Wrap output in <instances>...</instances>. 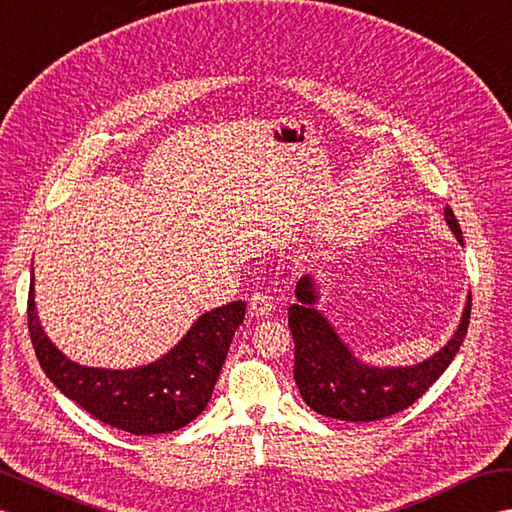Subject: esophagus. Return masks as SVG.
Returning <instances> with one entry per match:
<instances>
[{"label": "esophagus", "instance_id": "obj_1", "mask_svg": "<svg viewBox=\"0 0 512 512\" xmlns=\"http://www.w3.org/2000/svg\"><path fill=\"white\" fill-rule=\"evenodd\" d=\"M248 309H251V316H257V318L270 316L272 298L266 292H255L251 296V303H248Z\"/></svg>", "mask_w": 512, "mask_h": 512}]
</instances>
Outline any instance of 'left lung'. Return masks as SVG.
I'll list each match as a JSON object with an SVG mask.
<instances>
[{"label":"left lung","mask_w":512,"mask_h":512,"mask_svg":"<svg viewBox=\"0 0 512 512\" xmlns=\"http://www.w3.org/2000/svg\"><path fill=\"white\" fill-rule=\"evenodd\" d=\"M443 216L463 244L461 225L450 205H445ZM318 294L316 281L307 274L296 285L298 303L287 311L294 337V381L307 406L342 422H376L409 409L448 370L467 335L471 316V296H467L461 324L437 355L409 368H372L352 357L329 320L316 309Z\"/></svg>","instance_id":"obj_1"}]
</instances>
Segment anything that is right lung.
Here are the masks:
<instances>
[{"instance_id": "1", "label": "right lung", "mask_w": 512, "mask_h": 512, "mask_svg": "<svg viewBox=\"0 0 512 512\" xmlns=\"http://www.w3.org/2000/svg\"><path fill=\"white\" fill-rule=\"evenodd\" d=\"M244 311L246 303L235 300L203 313L173 350L142 368H86L49 342L36 316L32 277L28 329L38 363L64 396L112 428L131 435H164L205 411Z\"/></svg>"}]
</instances>
